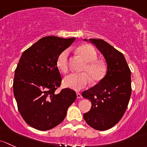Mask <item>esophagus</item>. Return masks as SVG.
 <instances>
[{"label":"esophagus","mask_w":147,"mask_h":147,"mask_svg":"<svg viewBox=\"0 0 147 147\" xmlns=\"http://www.w3.org/2000/svg\"><path fill=\"white\" fill-rule=\"evenodd\" d=\"M76 96H77V98H82V96H81V94L80 93H76Z\"/></svg>","instance_id":"34e87169"}]
</instances>
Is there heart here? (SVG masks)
Listing matches in <instances>:
<instances>
[{
  "label": "heart",
  "instance_id": "b5f03b06",
  "mask_svg": "<svg viewBox=\"0 0 147 147\" xmlns=\"http://www.w3.org/2000/svg\"><path fill=\"white\" fill-rule=\"evenodd\" d=\"M77 52L86 61L83 71L86 73L71 74L63 79V86L75 90H79L86 87L90 82L100 81L105 76L107 68L105 63L97 60L98 54L95 48L90 45H84L77 49ZM69 54L68 49L63 51L59 55L57 60V66L59 70L66 74L69 70Z\"/></svg>",
  "mask_w": 147,
  "mask_h": 147
}]
</instances>
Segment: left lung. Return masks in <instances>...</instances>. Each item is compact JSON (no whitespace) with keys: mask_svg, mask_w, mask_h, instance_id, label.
Returning <instances> with one entry per match:
<instances>
[{"mask_svg":"<svg viewBox=\"0 0 147 147\" xmlns=\"http://www.w3.org/2000/svg\"><path fill=\"white\" fill-rule=\"evenodd\" d=\"M89 41L102 54L107 69L98 84L82 93L92 104L84 118L89 126L102 131L115 125L126 111L131 93V71L120 51L100 39Z\"/></svg>","mask_w":147,"mask_h":147,"instance_id":"obj_1","label":"left lung"}]
</instances>
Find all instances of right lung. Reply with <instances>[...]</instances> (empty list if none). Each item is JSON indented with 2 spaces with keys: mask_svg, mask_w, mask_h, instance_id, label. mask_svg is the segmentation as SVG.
I'll use <instances>...</instances> for the list:
<instances>
[{
  "mask_svg": "<svg viewBox=\"0 0 147 147\" xmlns=\"http://www.w3.org/2000/svg\"><path fill=\"white\" fill-rule=\"evenodd\" d=\"M74 40V37H43L20 59L15 71L13 93L21 116L34 129L45 131L59 125L76 99V93L70 88L56 92L61 83L57 58Z\"/></svg>",
  "mask_w": 147,
  "mask_h": 147,
  "instance_id": "add662e5",
  "label": "right lung"
}]
</instances>
